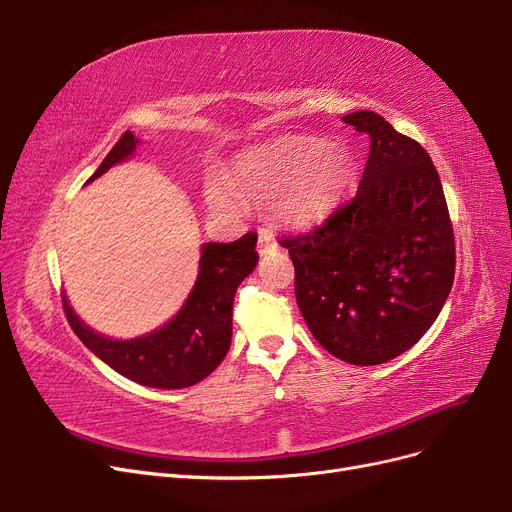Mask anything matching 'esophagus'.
<instances>
[{
  "mask_svg": "<svg viewBox=\"0 0 512 512\" xmlns=\"http://www.w3.org/2000/svg\"><path fill=\"white\" fill-rule=\"evenodd\" d=\"M275 247H277V243H275V239H273L271 232L262 228V230L258 232V254H260V256H265V254L273 252Z\"/></svg>",
  "mask_w": 512,
  "mask_h": 512,
  "instance_id": "34e87169",
  "label": "esophagus"
}]
</instances>
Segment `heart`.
Listing matches in <instances>:
<instances>
[{
  "label": "heart",
  "instance_id": "heart-1",
  "mask_svg": "<svg viewBox=\"0 0 512 512\" xmlns=\"http://www.w3.org/2000/svg\"><path fill=\"white\" fill-rule=\"evenodd\" d=\"M350 153L320 138H284L243 153L226 177L241 200H271L282 220L309 226L322 220L344 196L352 181ZM209 200L218 209H235L237 200L213 188Z\"/></svg>",
  "mask_w": 512,
  "mask_h": 512
}]
</instances>
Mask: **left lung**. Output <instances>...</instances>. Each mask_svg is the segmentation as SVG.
Returning a JSON list of instances; mask_svg holds the SVG:
<instances>
[{
  "instance_id": "1",
  "label": "left lung",
  "mask_w": 512,
  "mask_h": 512,
  "mask_svg": "<svg viewBox=\"0 0 512 512\" xmlns=\"http://www.w3.org/2000/svg\"><path fill=\"white\" fill-rule=\"evenodd\" d=\"M344 121L371 138L359 190L280 245L318 344L350 365H380L438 318L455 280V235L429 153L374 111Z\"/></svg>"
}]
</instances>
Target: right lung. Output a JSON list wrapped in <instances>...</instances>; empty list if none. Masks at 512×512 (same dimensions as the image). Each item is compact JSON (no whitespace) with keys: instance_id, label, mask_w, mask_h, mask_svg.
Here are the masks:
<instances>
[{"instance_id":"right-lung-1","label":"right lung","mask_w":512,"mask_h":512,"mask_svg":"<svg viewBox=\"0 0 512 512\" xmlns=\"http://www.w3.org/2000/svg\"><path fill=\"white\" fill-rule=\"evenodd\" d=\"M132 132H123L89 181L126 160L136 147ZM256 232L232 243H207L200 254L196 284L179 314L149 335L108 339L79 320L64 297V312L76 337L121 376L151 389H185L205 380L230 348L232 303L239 284L258 262Z\"/></svg>"}]
</instances>
